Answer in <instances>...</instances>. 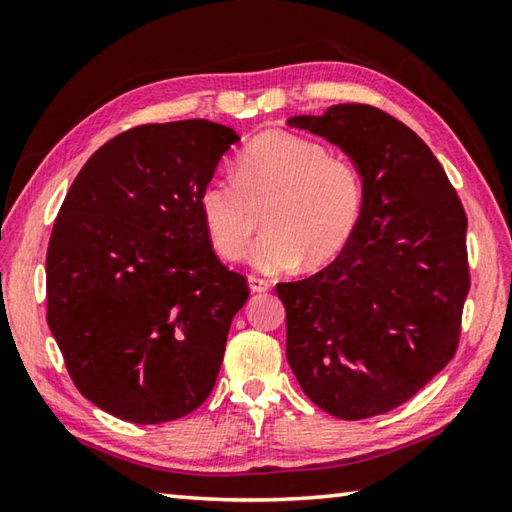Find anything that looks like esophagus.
I'll use <instances>...</instances> for the list:
<instances>
[{"label":"esophagus","mask_w":512,"mask_h":512,"mask_svg":"<svg viewBox=\"0 0 512 512\" xmlns=\"http://www.w3.org/2000/svg\"><path fill=\"white\" fill-rule=\"evenodd\" d=\"M248 288H250V292H266L270 288V284L266 279H259V277L250 275L248 277Z\"/></svg>","instance_id":"obj_1"}]
</instances>
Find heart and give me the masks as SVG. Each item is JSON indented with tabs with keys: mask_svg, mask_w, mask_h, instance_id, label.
<instances>
[{
	"mask_svg": "<svg viewBox=\"0 0 512 512\" xmlns=\"http://www.w3.org/2000/svg\"><path fill=\"white\" fill-rule=\"evenodd\" d=\"M233 178L202 187L198 209L206 237L226 262H239L255 235L253 209L266 235L250 262L275 275L321 268L352 242L365 209L363 176L352 160L330 156L319 140L270 129L239 151Z\"/></svg>",
	"mask_w": 512,
	"mask_h": 512,
	"instance_id": "obj_1",
	"label": "heart"
}]
</instances>
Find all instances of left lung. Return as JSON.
Here are the masks:
<instances>
[{
	"mask_svg": "<svg viewBox=\"0 0 512 512\" xmlns=\"http://www.w3.org/2000/svg\"><path fill=\"white\" fill-rule=\"evenodd\" d=\"M286 123L339 147L365 184L343 253L277 284L288 365L323 411L372 418L416 396L458 350L471 286L466 213L431 149L394 116L341 103Z\"/></svg>",
	"mask_w": 512,
	"mask_h": 512,
	"instance_id": "8db88e82",
	"label": "left lung"
}]
</instances>
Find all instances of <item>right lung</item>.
Listing matches in <instances>:
<instances>
[{
	"label": "right lung",
	"mask_w": 512,
	"mask_h": 512,
	"mask_svg": "<svg viewBox=\"0 0 512 512\" xmlns=\"http://www.w3.org/2000/svg\"><path fill=\"white\" fill-rule=\"evenodd\" d=\"M239 143L204 118L118 134L85 162L54 222L48 325L76 389L158 424L209 398L246 279L215 257L198 198Z\"/></svg>",
	"instance_id": "1"
}]
</instances>
